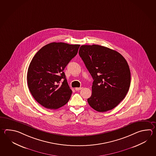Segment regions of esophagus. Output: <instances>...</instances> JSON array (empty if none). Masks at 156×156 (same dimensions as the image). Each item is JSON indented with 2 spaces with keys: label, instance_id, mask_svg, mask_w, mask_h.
Here are the masks:
<instances>
[{
  "label": "esophagus",
  "instance_id": "obj_1",
  "mask_svg": "<svg viewBox=\"0 0 156 156\" xmlns=\"http://www.w3.org/2000/svg\"><path fill=\"white\" fill-rule=\"evenodd\" d=\"M82 89V87H80V88H75L76 90V91L80 90H81Z\"/></svg>",
  "mask_w": 156,
  "mask_h": 156
}]
</instances>
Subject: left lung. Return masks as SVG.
I'll list each match as a JSON object with an SVG mask.
<instances>
[{"instance_id":"8db88e82","label":"left lung","mask_w":156,"mask_h":156,"mask_svg":"<svg viewBox=\"0 0 156 156\" xmlns=\"http://www.w3.org/2000/svg\"><path fill=\"white\" fill-rule=\"evenodd\" d=\"M79 54L94 80L92 95L87 99L89 105L99 112L115 108L130 86V69L125 58L117 51L99 45H82Z\"/></svg>"}]
</instances>
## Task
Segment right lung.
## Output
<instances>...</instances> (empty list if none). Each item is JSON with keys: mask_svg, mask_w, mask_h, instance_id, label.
Returning a JSON list of instances; mask_svg holds the SVG:
<instances>
[{"mask_svg": "<svg viewBox=\"0 0 156 156\" xmlns=\"http://www.w3.org/2000/svg\"><path fill=\"white\" fill-rule=\"evenodd\" d=\"M80 47L53 42L43 47L33 58L27 73L28 86L34 98L45 108L58 109L69 100L72 90L63 70Z\"/></svg>", "mask_w": 156, "mask_h": 156, "instance_id": "obj_1", "label": "right lung"}]
</instances>
